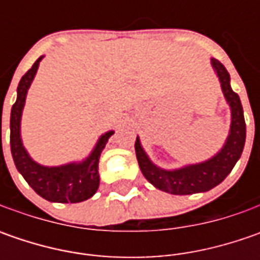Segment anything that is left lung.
<instances>
[{"mask_svg": "<svg viewBox=\"0 0 260 260\" xmlns=\"http://www.w3.org/2000/svg\"><path fill=\"white\" fill-rule=\"evenodd\" d=\"M211 66L220 81L225 101L230 107V130L223 147L204 162L181 166L176 169H164L150 160L137 136L135 143L136 156L140 171L155 188L174 195H189L207 192L221 184L240 159L246 140V123L243 107L239 95L230 86V75L223 63L211 57Z\"/></svg>", "mask_w": 260, "mask_h": 260, "instance_id": "1", "label": "left lung"}]
</instances>
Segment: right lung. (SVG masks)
Instances as JSON below:
<instances>
[{
  "label": "right lung",
  "instance_id": "right-lung-1",
  "mask_svg": "<svg viewBox=\"0 0 260 260\" xmlns=\"http://www.w3.org/2000/svg\"><path fill=\"white\" fill-rule=\"evenodd\" d=\"M45 56H40L27 71L17 86V100L10 115V146L15 168L23 175L27 184L42 198L50 203H81L91 198L100 186L98 162L108 139L114 135L110 130L100 136L94 149L85 159L79 162H69L59 166H45L36 162L28 155L21 139V117L25 105L28 88L35 79L39 65ZM0 143H1V114H0Z\"/></svg>",
  "mask_w": 260,
  "mask_h": 260
}]
</instances>
